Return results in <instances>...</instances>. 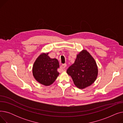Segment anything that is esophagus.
I'll return each mask as SVG.
<instances>
[{
    "instance_id": "34e87169",
    "label": "esophagus",
    "mask_w": 123,
    "mask_h": 123,
    "mask_svg": "<svg viewBox=\"0 0 123 123\" xmlns=\"http://www.w3.org/2000/svg\"><path fill=\"white\" fill-rule=\"evenodd\" d=\"M67 66V65L66 64H63L62 65H61V66L60 67V68L63 70V71H65V68Z\"/></svg>"
}]
</instances>
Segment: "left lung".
<instances>
[{
	"mask_svg": "<svg viewBox=\"0 0 123 123\" xmlns=\"http://www.w3.org/2000/svg\"><path fill=\"white\" fill-rule=\"evenodd\" d=\"M75 85L83 89L91 85L97 78L98 67L93 57L86 50L77 55L74 63L67 70Z\"/></svg>",
	"mask_w": 123,
	"mask_h": 123,
	"instance_id": "1",
	"label": "left lung"
}]
</instances>
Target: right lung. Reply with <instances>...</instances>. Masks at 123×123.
I'll list each match as a JSON object with an SVG mask.
<instances>
[{"label": "right lung", "instance_id": "obj_1", "mask_svg": "<svg viewBox=\"0 0 123 123\" xmlns=\"http://www.w3.org/2000/svg\"><path fill=\"white\" fill-rule=\"evenodd\" d=\"M48 54H41L37 58L32 68L35 79L46 86L52 84L59 75L57 71L59 68V62L56 58L52 59Z\"/></svg>", "mask_w": 123, "mask_h": 123}]
</instances>
